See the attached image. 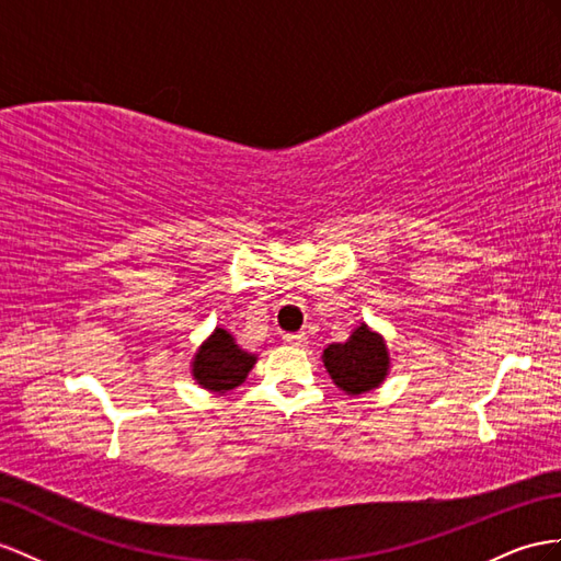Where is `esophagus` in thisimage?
<instances>
[{
	"mask_svg": "<svg viewBox=\"0 0 561 561\" xmlns=\"http://www.w3.org/2000/svg\"><path fill=\"white\" fill-rule=\"evenodd\" d=\"M284 343H289V346H298L304 348L308 343V336L304 332H294V334H284Z\"/></svg>",
	"mask_w": 561,
	"mask_h": 561,
	"instance_id": "esophagus-1",
	"label": "esophagus"
}]
</instances>
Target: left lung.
<instances>
[{
    "label": "left lung",
    "mask_w": 561,
    "mask_h": 561,
    "mask_svg": "<svg viewBox=\"0 0 561 561\" xmlns=\"http://www.w3.org/2000/svg\"><path fill=\"white\" fill-rule=\"evenodd\" d=\"M324 367L339 389L351 396L377 389L389 371V353L379 334L363 324L346 343H332L324 348Z\"/></svg>",
    "instance_id": "1"
}]
</instances>
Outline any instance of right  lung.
I'll return each instance as SVG.
<instances>
[{
    "label": "right lung",
    "instance_id": "1",
    "mask_svg": "<svg viewBox=\"0 0 561 561\" xmlns=\"http://www.w3.org/2000/svg\"><path fill=\"white\" fill-rule=\"evenodd\" d=\"M255 357L241 351L232 334L215 329L213 336L198 348L194 357V379L210 391H229L239 386L251 371Z\"/></svg>",
    "mask_w": 561,
    "mask_h": 561
}]
</instances>
